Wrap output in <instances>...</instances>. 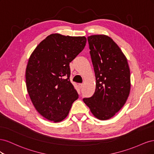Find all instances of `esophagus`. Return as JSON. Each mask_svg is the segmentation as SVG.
Here are the masks:
<instances>
[{"label":"esophagus","mask_w":154,"mask_h":154,"mask_svg":"<svg viewBox=\"0 0 154 154\" xmlns=\"http://www.w3.org/2000/svg\"><path fill=\"white\" fill-rule=\"evenodd\" d=\"M78 86H79V88H82L83 87V85L82 84V83H80V84H79V85H78Z\"/></svg>","instance_id":"obj_1"}]
</instances>
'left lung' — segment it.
Wrapping results in <instances>:
<instances>
[{"instance_id":"left-lung-1","label":"left lung","mask_w":154,"mask_h":154,"mask_svg":"<svg viewBox=\"0 0 154 154\" xmlns=\"http://www.w3.org/2000/svg\"><path fill=\"white\" fill-rule=\"evenodd\" d=\"M96 80L94 94L83 101L100 120L111 118L122 108L130 94L127 59L114 40L104 35L88 36Z\"/></svg>"}]
</instances>
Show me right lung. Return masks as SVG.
I'll list each match as a JSON object with an SVG mask.
<instances>
[{"label":"right lung","mask_w":154,"mask_h":154,"mask_svg":"<svg viewBox=\"0 0 154 154\" xmlns=\"http://www.w3.org/2000/svg\"><path fill=\"white\" fill-rule=\"evenodd\" d=\"M86 42L85 36L51 34L31 54L26 71L27 90L35 108L45 119L62 122L78 98L69 80V63Z\"/></svg>","instance_id":"add662e5"}]
</instances>
